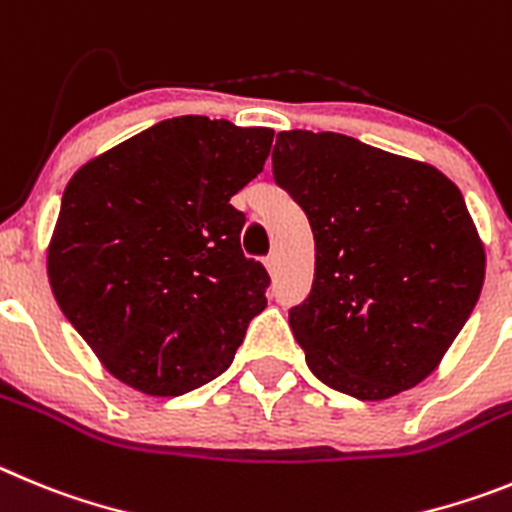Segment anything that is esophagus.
Listing matches in <instances>:
<instances>
[{"instance_id": "1", "label": "esophagus", "mask_w": 512, "mask_h": 512, "mask_svg": "<svg viewBox=\"0 0 512 512\" xmlns=\"http://www.w3.org/2000/svg\"><path fill=\"white\" fill-rule=\"evenodd\" d=\"M262 262H265L267 273H275V267H278V257H275V255H267Z\"/></svg>"}]
</instances>
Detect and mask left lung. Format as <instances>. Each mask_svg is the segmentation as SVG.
I'll list each match as a JSON object with an SVG mask.
<instances>
[{
    "instance_id": "left-lung-1",
    "label": "left lung",
    "mask_w": 512,
    "mask_h": 512,
    "mask_svg": "<svg viewBox=\"0 0 512 512\" xmlns=\"http://www.w3.org/2000/svg\"><path fill=\"white\" fill-rule=\"evenodd\" d=\"M273 178L306 214L311 293L290 329L324 385L359 400L436 370L485 280L462 193L426 163L336 132H280Z\"/></svg>"
}]
</instances>
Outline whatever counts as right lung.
<instances>
[{
	"mask_svg": "<svg viewBox=\"0 0 512 512\" xmlns=\"http://www.w3.org/2000/svg\"><path fill=\"white\" fill-rule=\"evenodd\" d=\"M267 127L173 117L78 170L48 250L53 296L114 377L183 395L232 365L267 306L229 201L265 165Z\"/></svg>",
	"mask_w": 512,
	"mask_h": 512,
	"instance_id": "obj_1",
	"label": "right lung"
}]
</instances>
